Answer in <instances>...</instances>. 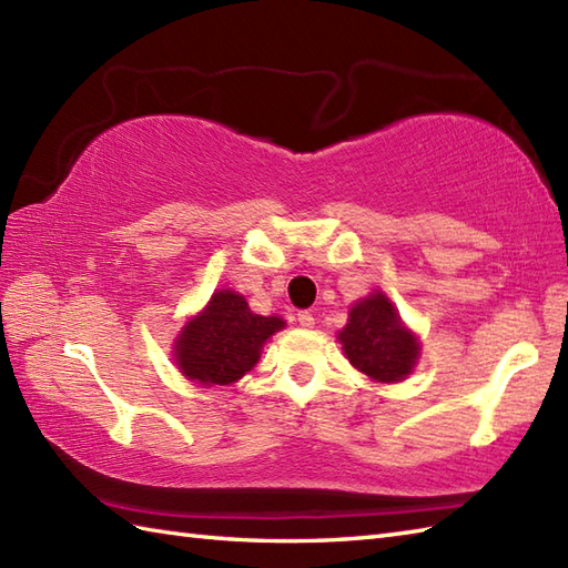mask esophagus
Segmentation results:
<instances>
[{
	"label": "esophagus",
	"mask_w": 568,
	"mask_h": 568,
	"mask_svg": "<svg viewBox=\"0 0 568 568\" xmlns=\"http://www.w3.org/2000/svg\"><path fill=\"white\" fill-rule=\"evenodd\" d=\"M297 322H300V327H305V329L315 327V317H312V312H307V310L297 312Z\"/></svg>",
	"instance_id": "esophagus-1"
}]
</instances>
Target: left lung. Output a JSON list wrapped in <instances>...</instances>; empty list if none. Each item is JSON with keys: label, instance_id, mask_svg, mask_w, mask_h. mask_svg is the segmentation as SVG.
Returning a JSON list of instances; mask_svg holds the SVG:
<instances>
[{"label": "left lung", "instance_id": "8db88e82", "mask_svg": "<svg viewBox=\"0 0 568 568\" xmlns=\"http://www.w3.org/2000/svg\"><path fill=\"white\" fill-rule=\"evenodd\" d=\"M339 342L346 358L361 373L381 383L409 376L419 354L415 334L403 327L400 315L383 293H373L352 307Z\"/></svg>", "mask_w": 568, "mask_h": 568}]
</instances>
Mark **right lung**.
I'll list each match as a JSON object with an SVG mask.
<instances>
[{
  "label": "right lung",
  "mask_w": 568,
  "mask_h": 568,
  "mask_svg": "<svg viewBox=\"0 0 568 568\" xmlns=\"http://www.w3.org/2000/svg\"><path fill=\"white\" fill-rule=\"evenodd\" d=\"M281 317L253 315L232 291L214 293L207 310L187 322L175 346L178 368L202 385H229L256 366L261 346L283 327Z\"/></svg>",
  "instance_id": "right-lung-1"
}]
</instances>
